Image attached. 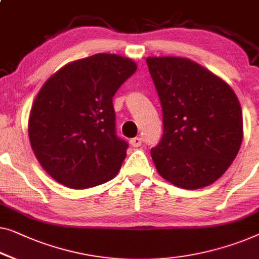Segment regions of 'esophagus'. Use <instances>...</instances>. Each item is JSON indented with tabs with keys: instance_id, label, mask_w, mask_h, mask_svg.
<instances>
[{
	"instance_id": "obj_1",
	"label": "esophagus",
	"mask_w": 259,
	"mask_h": 259,
	"mask_svg": "<svg viewBox=\"0 0 259 259\" xmlns=\"http://www.w3.org/2000/svg\"><path fill=\"white\" fill-rule=\"evenodd\" d=\"M130 142H131V145L133 146V147H139V146H141V144H142V139L137 137V138L131 139Z\"/></svg>"
}]
</instances>
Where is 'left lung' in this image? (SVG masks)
Wrapping results in <instances>:
<instances>
[{"mask_svg":"<svg viewBox=\"0 0 259 259\" xmlns=\"http://www.w3.org/2000/svg\"><path fill=\"white\" fill-rule=\"evenodd\" d=\"M162 107L163 134L151 149L156 170L183 189L220 179L243 139L242 108L226 81L188 58L148 57Z\"/></svg>","mask_w":259,"mask_h":259,"instance_id":"left-lung-1","label":"left lung"}]
</instances>
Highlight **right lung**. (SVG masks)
I'll list each match as a JSON object with an SVG mask.
<instances>
[{"instance_id":"obj_1","label":"right lung","mask_w":259,"mask_h":259,"mask_svg":"<svg viewBox=\"0 0 259 259\" xmlns=\"http://www.w3.org/2000/svg\"><path fill=\"white\" fill-rule=\"evenodd\" d=\"M137 71L132 59L97 54L49 78L29 118L31 148L47 173L72 189L118 174L128 144L117 137L113 96Z\"/></svg>"}]
</instances>
